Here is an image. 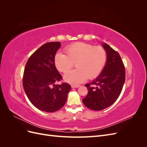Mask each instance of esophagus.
Wrapping results in <instances>:
<instances>
[{
  "label": "esophagus",
  "instance_id": "esophagus-1",
  "mask_svg": "<svg viewBox=\"0 0 147 147\" xmlns=\"http://www.w3.org/2000/svg\"><path fill=\"white\" fill-rule=\"evenodd\" d=\"M79 86H80L79 84H72V85H71V87L72 88H78Z\"/></svg>",
  "mask_w": 147,
  "mask_h": 147
}]
</instances>
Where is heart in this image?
<instances>
[{
    "label": "heart",
    "mask_w": 147,
    "mask_h": 147,
    "mask_svg": "<svg viewBox=\"0 0 147 147\" xmlns=\"http://www.w3.org/2000/svg\"><path fill=\"white\" fill-rule=\"evenodd\" d=\"M65 55L57 53L54 57L56 69L65 73L76 63L77 69L66 73L64 80L70 83H80L87 78H96L102 72L107 59L105 49L83 42H76L67 47Z\"/></svg>",
    "instance_id": "heart-1"
}]
</instances>
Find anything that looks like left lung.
I'll use <instances>...</instances> for the list:
<instances>
[{"mask_svg":"<svg viewBox=\"0 0 147 147\" xmlns=\"http://www.w3.org/2000/svg\"><path fill=\"white\" fill-rule=\"evenodd\" d=\"M102 46L107 55L105 65L98 77L85 84L88 92L82 100L84 105L92 110L112 105L121 94L125 82V67L119 53L105 43Z\"/></svg>","mask_w":147,"mask_h":147,"instance_id":"1","label":"left lung"}]
</instances>
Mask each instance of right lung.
Here are the masks:
<instances>
[{
  "mask_svg": "<svg viewBox=\"0 0 147 147\" xmlns=\"http://www.w3.org/2000/svg\"><path fill=\"white\" fill-rule=\"evenodd\" d=\"M61 47L58 42L43 44L28 59L24 71L23 85L29 100L35 107L54 112L65 105L71 86L67 83L55 84L63 77L54 63Z\"/></svg>",
  "mask_w": 147,
  "mask_h": 147,
  "instance_id": "obj_1",
  "label": "right lung"
}]
</instances>
